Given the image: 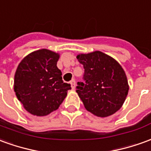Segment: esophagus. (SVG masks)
<instances>
[{
    "instance_id": "esophagus-1",
    "label": "esophagus",
    "mask_w": 151,
    "mask_h": 151,
    "mask_svg": "<svg viewBox=\"0 0 151 151\" xmlns=\"http://www.w3.org/2000/svg\"><path fill=\"white\" fill-rule=\"evenodd\" d=\"M70 87H71V88L74 89L75 87H76V81H75V80H72V81L70 82Z\"/></svg>"
}]
</instances>
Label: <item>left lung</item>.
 <instances>
[{
    "instance_id": "obj_1",
    "label": "left lung",
    "mask_w": 151,
    "mask_h": 151,
    "mask_svg": "<svg viewBox=\"0 0 151 151\" xmlns=\"http://www.w3.org/2000/svg\"><path fill=\"white\" fill-rule=\"evenodd\" d=\"M84 69L83 82L76 92L86 110L99 117H107L119 111L129 93L124 70L107 54L95 51L77 55Z\"/></svg>"
}]
</instances>
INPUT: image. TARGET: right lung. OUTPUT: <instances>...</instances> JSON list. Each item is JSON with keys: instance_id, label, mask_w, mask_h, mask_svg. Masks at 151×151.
I'll return each instance as SVG.
<instances>
[{"instance_id": "right-lung-1", "label": "right lung", "mask_w": 151, "mask_h": 151, "mask_svg": "<svg viewBox=\"0 0 151 151\" xmlns=\"http://www.w3.org/2000/svg\"><path fill=\"white\" fill-rule=\"evenodd\" d=\"M58 58L59 54L50 50H37L25 57L16 70L15 94L32 115L44 116L57 110L71 88L63 81Z\"/></svg>"}]
</instances>
